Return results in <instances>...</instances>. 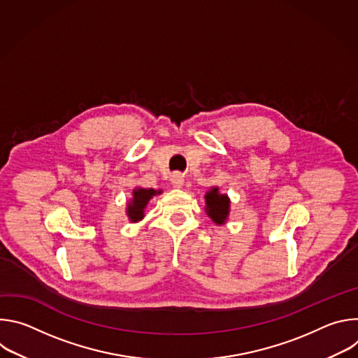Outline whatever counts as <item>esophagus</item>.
I'll use <instances>...</instances> for the list:
<instances>
[{
  "mask_svg": "<svg viewBox=\"0 0 358 358\" xmlns=\"http://www.w3.org/2000/svg\"><path fill=\"white\" fill-rule=\"evenodd\" d=\"M171 184H173V187H176V188L182 187V185H184V176H182L181 173H174V174L171 176Z\"/></svg>",
  "mask_w": 358,
  "mask_h": 358,
  "instance_id": "34e87169",
  "label": "esophagus"
}]
</instances>
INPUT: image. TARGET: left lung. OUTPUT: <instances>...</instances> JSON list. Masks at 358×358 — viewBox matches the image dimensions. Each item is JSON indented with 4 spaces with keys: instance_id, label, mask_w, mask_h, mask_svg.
<instances>
[{
    "instance_id": "left-lung-1",
    "label": "left lung",
    "mask_w": 358,
    "mask_h": 358,
    "mask_svg": "<svg viewBox=\"0 0 358 358\" xmlns=\"http://www.w3.org/2000/svg\"><path fill=\"white\" fill-rule=\"evenodd\" d=\"M206 213L208 217L218 225H222L227 222L229 215V198L227 194H220L218 187H213L206 194Z\"/></svg>"
}]
</instances>
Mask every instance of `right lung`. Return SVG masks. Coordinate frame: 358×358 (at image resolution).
Wrapping results in <instances>:
<instances>
[{"instance_id":"add662e5","label":"right lung","mask_w":358,"mask_h":358,"mask_svg":"<svg viewBox=\"0 0 358 358\" xmlns=\"http://www.w3.org/2000/svg\"><path fill=\"white\" fill-rule=\"evenodd\" d=\"M162 194V189H152V188H134L133 198L127 202V217L131 222H138L144 218V208L147 207L148 201Z\"/></svg>"}]
</instances>
